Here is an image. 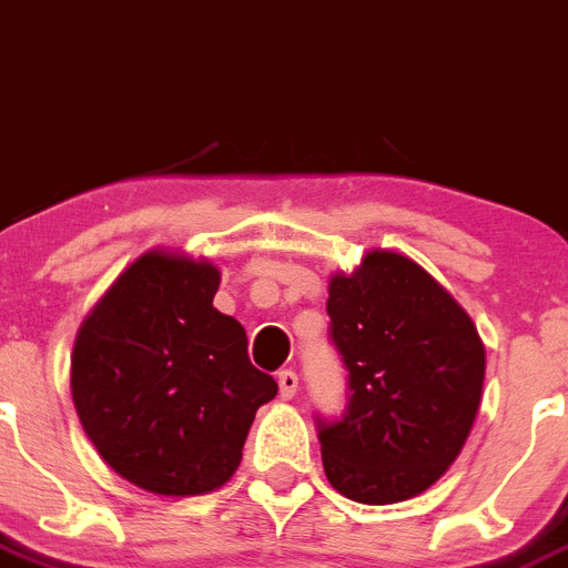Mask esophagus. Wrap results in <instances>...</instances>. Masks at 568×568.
I'll list each match as a JSON object with an SVG mask.
<instances>
[{
	"label": "esophagus",
	"mask_w": 568,
	"mask_h": 568,
	"mask_svg": "<svg viewBox=\"0 0 568 568\" xmlns=\"http://www.w3.org/2000/svg\"><path fill=\"white\" fill-rule=\"evenodd\" d=\"M277 383H280V397H283V400H291V397L297 394L300 379H297V374H294V372H280Z\"/></svg>",
	"instance_id": "1"
}]
</instances>
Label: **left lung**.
<instances>
[{"label":"left lung","mask_w":568,"mask_h":568,"mask_svg":"<svg viewBox=\"0 0 568 568\" xmlns=\"http://www.w3.org/2000/svg\"><path fill=\"white\" fill-rule=\"evenodd\" d=\"M325 308L352 392L343 420L320 423L325 477L368 506L417 497L446 475L475 426L480 334L423 265L386 248L334 271Z\"/></svg>","instance_id":"left-lung-1"}]
</instances>
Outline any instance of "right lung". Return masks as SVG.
<instances>
[{
	"label": "right lung",
	"instance_id": "add662e5",
	"mask_svg": "<svg viewBox=\"0 0 568 568\" xmlns=\"http://www.w3.org/2000/svg\"><path fill=\"white\" fill-rule=\"evenodd\" d=\"M220 265L151 248L79 325L71 394L102 460L140 489L209 495L234 477L256 408L277 383L245 328L216 312Z\"/></svg>",
	"mask_w": 568,
	"mask_h": 568
}]
</instances>
